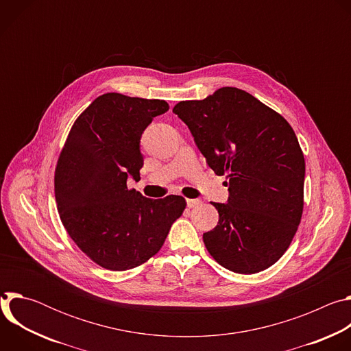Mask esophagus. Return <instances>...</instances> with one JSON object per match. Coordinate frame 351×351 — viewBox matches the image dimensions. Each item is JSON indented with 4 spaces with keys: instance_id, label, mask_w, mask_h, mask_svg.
I'll return each instance as SVG.
<instances>
[{
    "instance_id": "esophagus-1",
    "label": "esophagus",
    "mask_w": 351,
    "mask_h": 351,
    "mask_svg": "<svg viewBox=\"0 0 351 351\" xmlns=\"http://www.w3.org/2000/svg\"><path fill=\"white\" fill-rule=\"evenodd\" d=\"M199 204H202V202H199V199L187 198V206H189V208H195V207H198Z\"/></svg>"
}]
</instances>
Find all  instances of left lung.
I'll return each instance as SVG.
<instances>
[{
    "label": "left lung",
    "instance_id": "1",
    "mask_svg": "<svg viewBox=\"0 0 351 351\" xmlns=\"http://www.w3.org/2000/svg\"><path fill=\"white\" fill-rule=\"evenodd\" d=\"M173 112L208 167L228 179V204L213 203L219 222L203 234L208 253L236 274L269 268L289 248L304 208L306 162L293 128L236 87L180 101Z\"/></svg>",
    "mask_w": 351,
    "mask_h": 351
}]
</instances>
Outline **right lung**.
Wrapping results in <instances>:
<instances>
[{
	"label": "right lung",
	"mask_w": 351,
	"mask_h": 351,
	"mask_svg": "<svg viewBox=\"0 0 351 351\" xmlns=\"http://www.w3.org/2000/svg\"><path fill=\"white\" fill-rule=\"evenodd\" d=\"M169 110L164 99L106 93L77 117L61 149L56 202L75 244L97 265L128 271L154 257L187 203L160 199L128 187L140 179V137L153 118Z\"/></svg>",
	"instance_id": "1"
}]
</instances>
